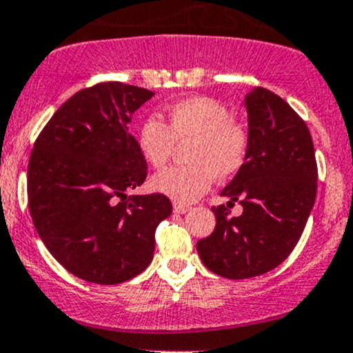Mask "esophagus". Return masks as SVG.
I'll use <instances>...</instances> for the list:
<instances>
[{
  "instance_id": "obj_1",
  "label": "esophagus",
  "mask_w": 353,
  "mask_h": 353,
  "mask_svg": "<svg viewBox=\"0 0 353 353\" xmlns=\"http://www.w3.org/2000/svg\"><path fill=\"white\" fill-rule=\"evenodd\" d=\"M173 210H175L176 214H185L190 210V205L188 203H181V202H173Z\"/></svg>"
}]
</instances>
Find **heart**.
<instances>
[{
  "label": "heart",
  "mask_w": 353,
  "mask_h": 353,
  "mask_svg": "<svg viewBox=\"0 0 353 353\" xmlns=\"http://www.w3.org/2000/svg\"><path fill=\"white\" fill-rule=\"evenodd\" d=\"M175 143H190L188 165L172 166L152 176L159 194L176 202H194L212 185L236 176L248 161L252 134L232 119L230 108L210 97H190L166 110L165 123L150 117L137 130V148L148 165L161 168L172 158Z\"/></svg>",
  "instance_id": "obj_1"
}]
</instances>
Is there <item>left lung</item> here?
Listing matches in <instances>:
<instances>
[{
	"instance_id": "obj_1",
	"label": "left lung",
	"mask_w": 353,
	"mask_h": 353,
	"mask_svg": "<svg viewBox=\"0 0 353 353\" xmlns=\"http://www.w3.org/2000/svg\"><path fill=\"white\" fill-rule=\"evenodd\" d=\"M252 150L245 168L221 195L243 205L231 216L212 207L216 228L199 239L207 268L226 279L267 274L292 253L307 223L318 188V165L306 122L267 88L246 95Z\"/></svg>"
}]
</instances>
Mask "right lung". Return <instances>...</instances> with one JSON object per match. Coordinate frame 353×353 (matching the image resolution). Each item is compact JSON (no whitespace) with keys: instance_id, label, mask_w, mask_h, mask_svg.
<instances>
[{"instance_id":"obj_1","label":"right lung","mask_w":353,"mask_h":353,"mask_svg":"<svg viewBox=\"0 0 353 353\" xmlns=\"http://www.w3.org/2000/svg\"><path fill=\"white\" fill-rule=\"evenodd\" d=\"M154 93L98 83L64 101L35 139L27 173L39 236L68 272L114 285L151 263L158 224L172 214L163 194L129 195L148 163L129 132L132 114Z\"/></svg>"}]
</instances>
